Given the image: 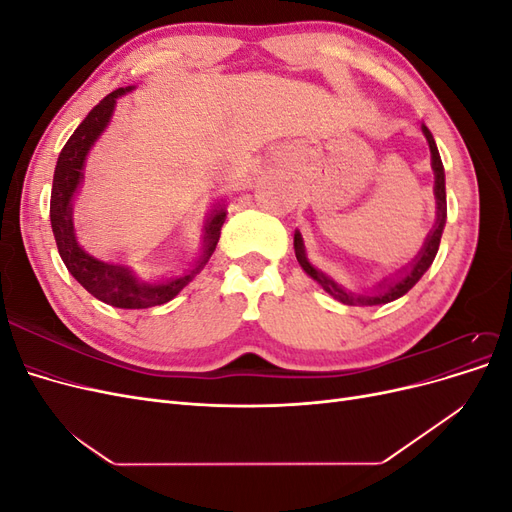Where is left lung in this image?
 I'll list each match as a JSON object with an SVG mask.
<instances>
[{
	"label": "left lung",
	"instance_id": "1",
	"mask_svg": "<svg viewBox=\"0 0 512 512\" xmlns=\"http://www.w3.org/2000/svg\"><path fill=\"white\" fill-rule=\"evenodd\" d=\"M423 134L429 143V151H431V168H433V177H436V185H433V194H436V205H438V218H436V226L431 228V232L427 235V241L423 245V250L418 252V256L410 262L408 267L401 269L395 277H389V280L380 282L374 292L369 294H354L350 290H346L344 286H339L337 282H333L327 273L318 271L312 262L307 260L305 256V245H303V237L301 232L297 230L294 232V254H297L299 265L303 267V271L316 280L322 290H327L333 299L342 301L344 305H384V303H391L399 297H404V294L421 280L425 275V271L431 267L433 258L438 254V247H440V239H442V230L446 224V188H444V166L440 160V153L436 147V141H433V136L429 132V128L423 123Z\"/></svg>",
	"mask_w": 512,
	"mask_h": 512
}]
</instances>
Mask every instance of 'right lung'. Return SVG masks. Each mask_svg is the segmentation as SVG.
<instances>
[{
    "label": "right lung",
    "instance_id": "1",
    "mask_svg": "<svg viewBox=\"0 0 512 512\" xmlns=\"http://www.w3.org/2000/svg\"><path fill=\"white\" fill-rule=\"evenodd\" d=\"M128 91H132V87H119L111 91L104 100H100L91 108L81 126L68 138L64 149H61L51 190V226L61 260H64V265L68 267L74 280L87 292L94 294L98 301L106 305L121 309H145L175 299L177 294L194 280V275L203 271L207 260L215 252V245L220 241V230L226 220V209L218 205L211 211L205 224L203 254L198 256L194 265L183 275L170 277V280L164 282H141L130 267L98 260L83 250L74 235L72 200L83 183V168L89 149L94 147L100 134L106 130L108 121H111L117 98L128 94Z\"/></svg>",
    "mask_w": 512,
    "mask_h": 512
}]
</instances>
